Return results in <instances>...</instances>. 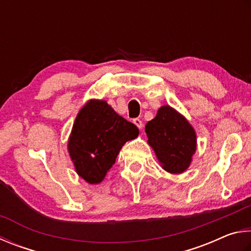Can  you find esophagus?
<instances>
[{
  "label": "esophagus",
  "instance_id": "obj_1",
  "mask_svg": "<svg viewBox=\"0 0 251 251\" xmlns=\"http://www.w3.org/2000/svg\"><path fill=\"white\" fill-rule=\"evenodd\" d=\"M133 123H134L135 126H138L139 129H141L142 126H143V123H142V121H141V120H140L139 118H135V119H133Z\"/></svg>",
  "mask_w": 251,
  "mask_h": 251
}]
</instances>
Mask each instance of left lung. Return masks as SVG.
I'll return each mask as SVG.
<instances>
[{
  "label": "left lung",
  "instance_id": "1",
  "mask_svg": "<svg viewBox=\"0 0 251 251\" xmlns=\"http://www.w3.org/2000/svg\"><path fill=\"white\" fill-rule=\"evenodd\" d=\"M146 132L165 171L178 174L190 166L196 150V134L186 119L173 108L161 107L156 117L147 123Z\"/></svg>",
  "mask_w": 251,
  "mask_h": 251
}]
</instances>
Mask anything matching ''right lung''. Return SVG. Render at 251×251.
<instances>
[{
    "mask_svg": "<svg viewBox=\"0 0 251 251\" xmlns=\"http://www.w3.org/2000/svg\"><path fill=\"white\" fill-rule=\"evenodd\" d=\"M138 135L137 126L114 112L105 101H88L75 120L68 142L79 176L90 184L100 183L123 144Z\"/></svg>",
    "mask_w": 251,
    "mask_h": 251,
    "instance_id": "obj_1",
    "label": "right lung"
}]
</instances>
